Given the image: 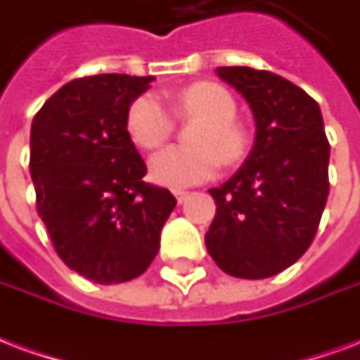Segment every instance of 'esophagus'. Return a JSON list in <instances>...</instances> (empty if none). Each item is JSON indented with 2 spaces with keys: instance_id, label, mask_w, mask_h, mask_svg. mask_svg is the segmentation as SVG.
Masks as SVG:
<instances>
[{
  "instance_id": "obj_1",
  "label": "esophagus",
  "mask_w": 360,
  "mask_h": 360,
  "mask_svg": "<svg viewBox=\"0 0 360 360\" xmlns=\"http://www.w3.org/2000/svg\"><path fill=\"white\" fill-rule=\"evenodd\" d=\"M174 196H175V198H177V202H179V204H183V202H185V200L188 198V192H185V191H174Z\"/></svg>"
}]
</instances>
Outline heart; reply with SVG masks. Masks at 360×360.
I'll return each instance as SVG.
<instances>
[{
	"label": "heart",
	"mask_w": 360,
	"mask_h": 360,
	"mask_svg": "<svg viewBox=\"0 0 360 360\" xmlns=\"http://www.w3.org/2000/svg\"><path fill=\"white\" fill-rule=\"evenodd\" d=\"M174 111L181 117H198L194 145L166 147L149 160L150 179L168 188H186L210 181L224 164L241 160L247 150V134L234 120L238 105L232 92L217 82H196L168 94ZM128 134L145 149L162 145L175 128V117L158 96L141 94L134 100L126 117Z\"/></svg>",
	"instance_id": "obj_1"
}]
</instances>
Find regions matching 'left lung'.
I'll use <instances>...</instances> for the list:
<instances>
[{"label":"left lung","instance_id":"obj_1","mask_svg":"<svg viewBox=\"0 0 360 360\" xmlns=\"http://www.w3.org/2000/svg\"><path fill=\"white\" fill-rule=\"evenodd\" d=\"M251 107L255 145L241 168L210 188L217 213L205 234L211 259L241 279H264L308 251L328 196L323 115L314 98L271 71L217 68Z\"/></svg>","mask_w":360,"mask_h":360}]
</instances>
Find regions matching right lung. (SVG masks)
Instances as JSON below:
<instances>
[{
    "label": "right lung",
    "mask_w": 360,
    "mask_h": 360,
    "mask_svg": "<svg viewBox=\"0 0 360 360\" xmlns=\"http://www.w3.org/2000/svg\"><path fill=\"white\" fill-rule=\"evenodd\" d=\"M155 77L103 73L75 79L34 117L30 174L37 213L56 253L94 283H124L155 260L177 200L147 185L126 128L128 109Z\"/></svg>",
    "instance_id": "right-lung-1"
}]
</instances>
